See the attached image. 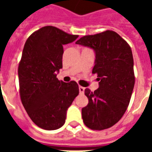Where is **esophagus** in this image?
Returning <instances> with one entry per match:
<instances>
[{"label":"esophagus","instance_id":"34e87169","mask_svg":"<svg viewBox=\"0 0 152 152\" xmlns=\"http://www.w3.org/2000/svg\"><path fill=\"white\" fill-rule=\"evenodd\" d=\"M84 90H85V88H83L82 86H79V91H80V94H83Z\"/></svg>","mask_w":152,"mask_h":152}]
</instances>
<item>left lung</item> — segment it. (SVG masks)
<instances>
[{"label": "left lung", "mask_w": 152, "mask_h": 152, "mask_svg": "<svg viewBox=\"0 0 152 152\" xmlns=\"http://www.w3.org/2000/svg\"><path fill=\"white\" fill-rule=\"evenodd\" d=\"M76 44L95 52L93 74H97L99 87L94 92L86 88L88 104L82 109L84 125L91 129L112 127L127 110L135 84L133 57L131 47L115 31L85 35Z\"/></svg>", "instance_id": "1"}]
</instances>
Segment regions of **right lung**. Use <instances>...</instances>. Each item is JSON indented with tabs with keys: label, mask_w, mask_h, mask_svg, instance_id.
Wrapping results in <instances>:
<instances>
[{
	"label": "right lung",
	"mask_w": 152,
	"mask_h": 152,
	"mask_svg": "<svg viewBox=\"0 0 152 152\" xmlns=\"http://www.w3.org/2000/svg\"><path fill=\"white\" fill-rule=\"evenodd\" d=\"M76 34L46 26L32 33L25 42L18 67L20 95L32 121L39 128L55 130L64 125L67 110L79 95L76 81L57 78L62 68L63 46Z\"/></svg>",
	"instance_id": "right-lung-1"
}]
</instances>
